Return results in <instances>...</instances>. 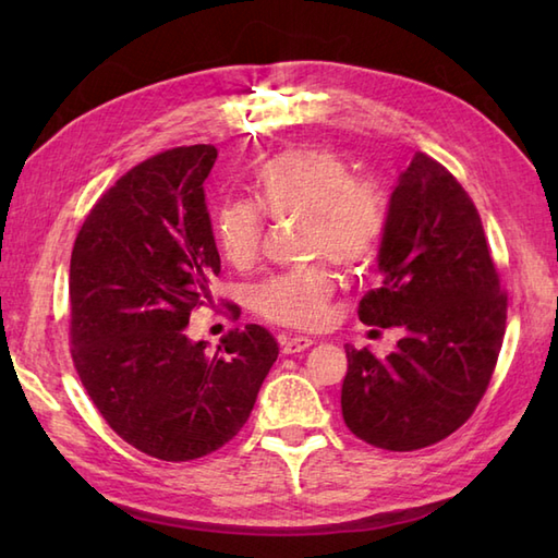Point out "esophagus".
Returning <instances> with one entry per match:
<instances>
[{
  "mask_svg": "<svg viewBox=\"0 0 558 558\" xmlns=\"http://www.w3.org/2000/svg\"><path fill=\"white\" fill-rule=\"evenodd\" d=\"M282 354H294V352H304L306 348L314 345L312 338L306 336H292V338H282Z\"/></svg>",
  "mask_w": 558,
  "mask_h": 558,
  "instance_id": "esophagus-1",
  "label": "esophagus"
}]
</instances>
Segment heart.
I'll use <instances>...</instances> for the list:
<instances>
[{
  "mask_svg": "<svg viewBox=\"0 0 558 558\" xmlns=\"http://www.w3.org/2000/svg\"><path fill=\"white\" fill-rule=\"evenodd\" d=\"M254 194L272 220H304L310 258H330L345 270L369 266L381 248L388 208L381 189L354 180L352 168L328 148H290L254 174ZM258 207V208H259ZM257 208V209H258ZM248 201H225L216 213L220 254L236 268L254 266L264 242V216ZM336 280L324 266L260 282L254 310L266 322L316 328L326 322Z\"/></svg>",
  "mask_w": 558,
  "mask_h": 558,
  "instance_id": "b5f03b06",
  "label": "heart"
}]
</instances>
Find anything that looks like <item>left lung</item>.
Returning a JSON list of instances; mask_svg holds the SVG:
<instances>
[{"mask_svg":"<svg viewBox=\"0 0 558 558\" xmlns=\"http://www.w3.org/2000/svg\"><path fill=\"white\" fill-rule=\"evenodd\" d=\"M381 288L360 302L366 326L402 328L378 360L348 352L340 408L348 429L386 450H417L470 420L506 333V292L480 213L444 165L414 153L388 201Z\"/></svg>","mask_w":558,"mask_h":558,"instance_id":"8db88e82","label":"left lung"}]
</instances>
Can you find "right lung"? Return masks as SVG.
Listing matches in <instances>:
<instances>
[{"instance_id": "1", "label": "right lung", "mask_w": 558, "mask_h": 558, "mask_svg": "<svg viewBox=\"0 0 558 558\" xmlns=\"http://www.w3.org/2000/svg\"><path fill=\"white\" fill-rule=\"evenodd\" d=\"M216 146L158 153L88 213L69 266L71 357L93 405L141 453L208 456L242 429L278 360L264 326L230 330L208 354L186 336L213 302L220 254L204 182Z\"/></svg>"}]
</instances>
